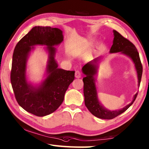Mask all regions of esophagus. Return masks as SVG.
Here are the masks:
<instances>
[{
	"mask_svg": "<svg viewBox=\"0 0 149 149\" xmlns=\"http://www.w3.org/2000/svg\"><path fill=\"white\" fill-rule=\"evenodd\" d=\"M75 77L76 78H80L81 77V73L79 71H76L75 73Z\"/></svg>",
	"mask_w": 149,
	"mask_h": 149,
	"instance_id": "obj_1",
	"label": "esophagus"
}]
</instances>
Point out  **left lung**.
<instances>
[{
    "instance_id": "obj_1",
    "label": "left lung",
    "mask_w": 149,
    "mask_h": 149,
    "mask_svg": "<svg viewBox=\"0 0 149 149\" xmlns=\"http://www.w3.org/2000/svg\"><path fill=\"white\" fill-rule=\"evenodd\" d=\"M113 33H114V40H113V44L110 48V53L120 52L130 58L134 63L137 75L138 87H139L143 73V66L137 50L132 42L124 38L116 30H113ZM100 60H101L100 56L96 58L82 68V72L85 75V77L83 79L84 84V93L85 104L90 112L95 116L101 119L111 120L124 112L133 104L137 97V93L133 96L132 101L122 109L110 110L106 108L99 101L97 87H96V75L97 74L99 63Z\"/></svg>"
}]
</instances>
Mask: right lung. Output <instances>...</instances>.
<instances>
[{"label": "right lung", "mask_w": 149, "mask_h": 149, "mask_svg": "<svg viewBox=\"0 0 149 149\" xmlns=\"http://www.w3.org/2000/svg\"><path fill=\"white\" fill-rule=\"evenodd\" d=\"M64 40L62 31L50 27L35 26L17 42L12 56L10 80L17 103L27 112L37 116L54 112L75 78L74 71L58 68L55 60L56 49ZM42 45L48 53L46 77L39 85L28 81L26 62L34 46Z\"/></svg>", "instance_id": "add662e5"}]
</instances>
